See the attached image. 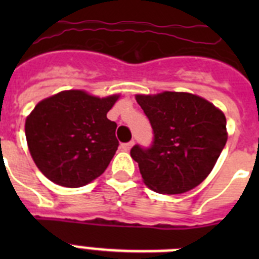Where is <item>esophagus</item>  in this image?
Listing matches in <instances>:
<instances>
[{
	"label": "esophagus",
	"mask_w": 259,
	"mask_h": 259,
	"mask_svg": "<svg viewBox=\"0 0 259 259\" xmlns=\"http://www.w3.org/2000/svg\"><path fill=\"white\" fill-rule=\"evenodd\" d=\"M135 145V143L134 141H130V143H127V144H123L122 145V149L124 150V152H130V150H131V148L132 146Z\"/></svg>",
	"instance_id": "1"
}]
</instances>
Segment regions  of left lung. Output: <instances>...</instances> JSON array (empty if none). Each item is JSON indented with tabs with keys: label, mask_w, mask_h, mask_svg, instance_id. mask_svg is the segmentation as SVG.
<instances>
[{
	"label": "left lung",
	"mask_w": 259,
	"mask_h": 259,
	"mask_svg": "<svg viewBox=\"0 0 259 259\" xmlns=\"http://www.w3.org/2000/svg\"><path fill=\"white\" fill-rule=\"evenodd\" d=\"M154 132L150 149L135 145L143 182L162 194L191 191L206 179L227 143L223 111L188 92L136 95Z\"/></svg>",
	"instance_id": "obj_1"
}]
</instances>
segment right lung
I'll return each mask as SVG.
<instances>
[{
	"label": "right lung",
	"instance_id": "right-lung-1",
	"mask_svg": "<svg viewBox=\"0 0 259 259\" xmlns=\"http://www.w3.org/2000/svg\"><path fill=\"white\" fill-rule=\"evenodd\" d=\"M119 97L70 89L36 105L24 124L27 145L50 182L79 188L104 174L119 145L116 123L106 116Z\"/></svg>",
	"mask_w": 259,
	"mask_h": 259
}]
</instances>
